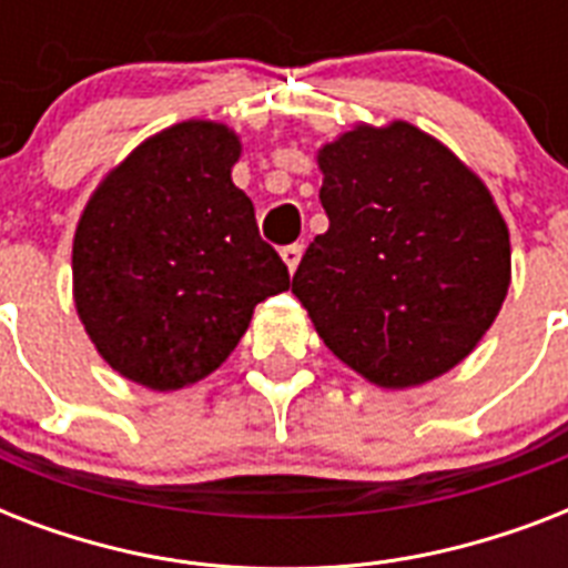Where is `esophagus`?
<instances>
[{
  "instance_id": "1",
  "label": "esophagus",
  "mask_w": 568,
  "mask_h": 568,
  "mask_svg": "<svg viewBox=\"0 0 568 568\" xmlns=\"http://www.w3.org/2000/svg\"><path fill=\"white\" fill-rule=\"evenodd\" d=\"M280 256H283V262H285V267H288V271H297V265H301V256H303V244H288V247H283L280 250Z\"/></svg>"
}]
</instances>
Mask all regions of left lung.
<instances>
[{
    "label": "left lung",
    "mask_w": 568,
    "mask_h": 568,
    "mask_svg": "<svg viewBox=\"0 0 568 568\" xmlns=\"http://www.w3.org/2000/svg\"><path fill=\"white\" fill-rule=\"evenodd\" d=\"M315 159L329 230L292 292L324 345L383 388L450 372L510 288V230L484 180L406 120L356 123Z\"/></svg>",
    "instance_id": "obj_1"
}]
</instances>
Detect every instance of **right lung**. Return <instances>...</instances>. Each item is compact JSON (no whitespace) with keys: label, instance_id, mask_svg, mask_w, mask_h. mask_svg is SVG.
I'll list each match as a JSON object with an SVG mask.
<instances>
[{"label":"right lung","instance_id":"add662e5","mask_svg":"<svg viewBox=\"0 0 568 568\" xmlns=\"http://www.w3.org/2000/svg\"><path fill=\"white\" fill-rule=\"evenodd\" d=\"M239 159L226 123H173L102 176L75 223L79 321L138 386L176 392L217 372L256 303L292 285L232 182Z\"/></svg>","mask_w":568,"mask_h":568}]
</instances>
